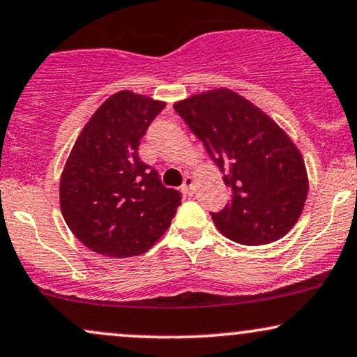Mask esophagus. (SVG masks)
<instances>
[{"label":"esophagus","mask_w":357,"mask_h":357,"mask_svg":"<svg viewBox=\"0 0 357 357\" xmlns=\"http://www.w3.org/2000/svg\"><path fill=\"white\" fill-rule=\"evenodd\" d=\"M195 184H196L195 178H192V176H186V178H184L183 191H184V192H188V195H191V192L195 191Z\"/></svg>","instance_id":"obj_1"}]
</instances>
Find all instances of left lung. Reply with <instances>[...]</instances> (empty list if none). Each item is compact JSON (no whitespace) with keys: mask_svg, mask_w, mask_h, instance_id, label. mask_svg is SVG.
Instances as JSON below:
<instances>
[{"mask_svg":"<svg viewBox=\"0 0 357 357\" xmlns=\"http://www.w3.org/2000/svg\"><path fill=\"white\" fill-rule=\"evenodd\" d=\"M174 109L222 171L231 201L211 213L231 241L263 246L293 229L309 191L303 154L263 109L229 88L176 101Z\"/></svg>","mask_w":357,"mask_h":357,"instance_id":"obj_1","label":"left lung"}]
</instances>
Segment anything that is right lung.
<instances>
[{
    "label": "right lung",
    "instance_id": "right-lung-1",
    "mask_svg": "<svg viewBox=\"0 0 357 357\" xmlns=\"http://www.w3.org/2000/svg\"><path fill=\"white\" fill-rule=\"evenodd\" d=\"M166 102L118 91L94 111L59 179V206L71 233L98 255L139 256L166 233L181 204L139 160L141 137Z\"/></svg>",
    "mask_w": 357,
    "mask_h": 357
}]
</instances>
